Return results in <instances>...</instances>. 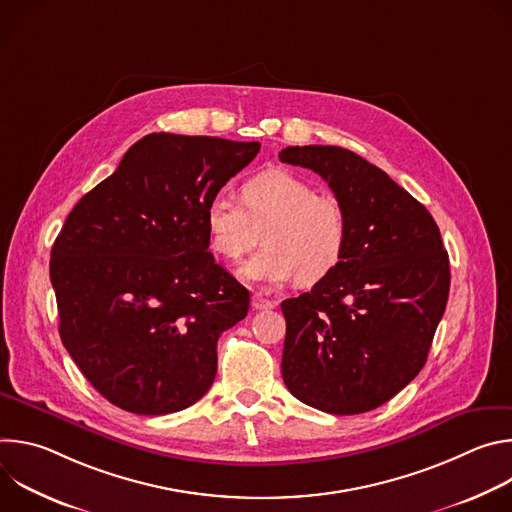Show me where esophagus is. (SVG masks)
Wrapping results in <instances>:
<instances>
[{"label": "esophagus", "instance_id": "1", "mask_svg": "<svg viewBox=\"0 0 512 512\" xmlns=\"http://www.w3.org/2000/svg\"><path fill=\"white\" fill-rule=\"evenodd\" d=\"M251 306H253V310H271V308H275V302L263 298L261 294H253Z\"/></svg>", "mask_w": 512, "mask_h": 512}]
</instances>
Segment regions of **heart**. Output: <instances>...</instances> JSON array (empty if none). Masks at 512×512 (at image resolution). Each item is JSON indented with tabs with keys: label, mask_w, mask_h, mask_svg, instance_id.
<instances>
[{
	"label": "heart",
	"mask_w": 512,
	"mask_h": 512,
	"mask_svg": "<svg viewBox=\"0 0 512 512\" xmlns=\"http://www.w3.org/2000/svg\"><path fill=\"white\" fill-rule=\"evenodd\" d=\"M241 202L221 190L204 208V227L214 255L239 261L259 243L263 249L241 267L249 281L281 285L291 279L318 283L344 257L350 237L346 206L304 176L265 170L241 188Z\"/></svg>",
	"instance_id": "1"
}]
</instances>
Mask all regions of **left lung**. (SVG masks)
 I'll return each mask as SVG.
<instances>
[{"label":"left lung","instance_id":"obj_1","mask_svg":"<svg viewBox=\"0 0 512 512\" xmlns=\"http://www.w3.org/2000/svg\"><path fill=\"white\" fill-rule=\"evenodd\" d=\"M279 160L320 174L346 206L338 267L281 302V375L302 403L334 415L381 407L423 369L450 294V259L427 208L381 168L336 145Z\"/></svg>","mask_w":512,"mask_h":512}]
</instances>
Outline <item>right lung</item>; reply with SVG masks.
Returning <instances> with one entry per match:
<instances>
[{
	"mask_svg": "<svg viewBox=\"0 0 512 512\" xmlns=\"http://www.w3.org/2000/svg\"><path fill=\"white\" fill-rule=\"evenodd\" d=\"M259 141L150 133L66 216L50 253L60 338L113 405L166 415L216 377L249 291L208 251L204 208Z\"/></svg>",
	"mask_w": 512,
	"mask_h": 512,
	"instance_id": "add662e5",
	"label": "right lung"
}]
</instances>
